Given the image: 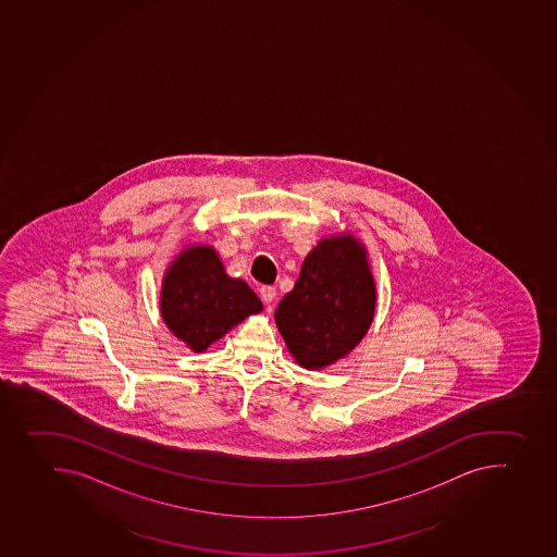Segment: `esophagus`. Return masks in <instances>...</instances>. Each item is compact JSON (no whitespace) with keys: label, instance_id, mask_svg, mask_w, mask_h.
<instances>
[{"label":"esophagus","instance_id":"1","mask_svg":"<svg viewBox=\"0 0 557 557\" xmlns=\"http://www.w3.org/2000/svg\"><path fill=\"white\" fill-rule=\"evenodd\" d=\"M276 289L273 286H262L261 287V298L264 304H271V301L275 300Z\"/></svg>","mask_w":557,"mask_h":557}]
</instances>
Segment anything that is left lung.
<instances>
[{"mask_svg":"<svg viewBox=\"0 0 557 557\" xmlns=\"http://www.w3.org/2000/svg\"><path fill=\"white\" fill-rule=\"evenodd\" d=\"M375 282L367 250L350 234L329 237L306 257L275 321L296 362L329 367L361 342L375 314Z\"/></svg>","mask_w":557,"mask_h":557,"instance_id":"1","label":"left lung"}]
</instances>
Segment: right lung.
<instances>
[{"mask_svg":"<svg viewBox=\"0 0 557 557\" xmlns=\"http://www.w3.org/2000/svg\"><path fill=\"white\" fill-rule=\"evenodd\" d=\"M261 311L259 296L246 282L226 275L211 246H190L165 273L162 318L190 350L206 351L232 326Z\"/></svg>","mask_w":557,"mask_h":557,"instance_id":"right-lung-1","label":"right lung"}]
</instances>
